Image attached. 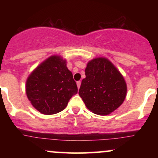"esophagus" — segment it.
I'll use <instances>...</instances> for the list:
<instances>
[{"mask_svg":"<svg viewBox=\"0 0 158 158\" xmlns=\"http://www.w3.org/2000/svg\"><path fill=\"white\" fill-rule=\"evenodd\" d=\"M77 87H78V88H80V85H81V81H78L77 82Z\"/></svg>","mask_w":158,"mask_h":158,"instance_id":"34e87169","label":"esophagus"}]
</instances>
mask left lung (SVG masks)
<instances>
[{
	"label": "left lung",
	"mask_w": 158,
	"mask_h": 158,
	"mask_svg": "<svg viewBox=\"0 0 158 158\" xmlns=\"http://www.w3.org/2000/svg\"><path fill=\"white\" fill-rule=\"evenodd\" d=\"M79 94L88 109L108 115L124 102L127 85L123 75L106 58L92 59L85 68Z\"/></svg>",
	"instance_id": "8db88e82"
}]
</instances>
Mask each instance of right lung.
<instances>
[{
  "instance_id": "add662e5",
  "label": "right lung",
  "mask_w": 158,
  "mask_h": 158,
  "mask_svg": "<svg viewBox=\"0 0 158 158\" xmlns=\"http://www.w3.org/2000/svg\"><path fill=\"white\" fill-rule=\"evenodd\" d=\"M66 63L61 56H52L27 78V98L40 113L46 115L59 113L66 108L70 98L77 94V83Z\"/></svg>"
}]
</instances>
